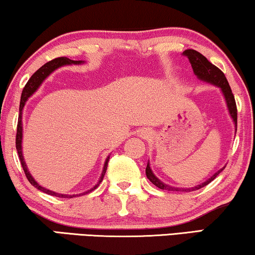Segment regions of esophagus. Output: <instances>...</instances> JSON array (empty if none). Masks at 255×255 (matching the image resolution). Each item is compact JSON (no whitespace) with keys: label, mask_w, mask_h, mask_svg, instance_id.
I'll use <instances>...</instances> for the list:
<instances>
[{"label":"esophagus","mask_w":255,"mask_h":255,"mask_svg":"<svg viewBox=\"0 0 255 255\" xmlns=\"http://www.w3.org/2000/svg\"><path fill=\"white\" fill-rule=\"evenodd\" d=\"M137 134H138L139 137H142V138L150 137V130H149V129H146V128L139 129V130L137 131Z\"/></svg>","instance_id":"1"}]
</instances>
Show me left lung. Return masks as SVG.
I'll return each mask as SVG.
<instances>
[{
	"instance_id": "left-lung-1",
	"label": "left lung",
	"mask_w": 255,
	"mask_h": 255,
	"mask_svg": "<svg viewBox=\"0 0 255 255\" xmlns=\"http://www.w3.org/2000/svg\"><path fill=\"white\" fill-rule=\"evenodd\" d=\"M182 54L188 57L189 62H191V64H192L193 71H194V74L196 75V77H198L199 80L207 82V83H210V84L215 85V87L221 89V91H222V93H223V96L225 98V102H227L229 113H230L232 120H234L236 131H237V106H236L235 96L231 91V88L228 83V80H227V77H225V75L223 74V71H222L221 69H218L216 66H214L213 63L209 62V61L207 60L206 56H203L201 53L194 51V49H186ZM224 168L225 167L218 170L216 173L211 175L209 179H207V180L202 182V184H200L192 188H178V187H173V186L164 184L163 181H160L159 179L157 178L155 174H153L151 168H150L149 163H148V165H146L145 174H146V178H148L153 185L157 186V187L160 189H165V191H172V192H192V191H196V189H200V188L204 187V186H207L209 182L213 181L214 179L224 170Z\"/></svg>"
}]
</instances>
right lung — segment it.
I'll return each mask as SVG.
<instances>
[{"label":"right lung","mask_w":255,"mask_h":255,"mask_svg":"<svg viewBox=\"0 0 255 255\" xmlns=\"http://www.w3.org/2000/svg\"><path fill=\"white\" fill-rule=\"evenodd\" d=\"M82 63H84L83 61H74V60H70V59H68V57H64V56L63 57H57V59L49 61V62L45 63L44 66L39 68V69L35 71L33 75H32L30 80L27 81L26 85H25V88L23 89V92H21V97H20L19 116H18V124H17V134H16V149H17V152H18L20 164H21V166H23L24 173H25V175H26L27 180L30 181L31 185H33L35 188H38L39 191L46 193V194L53 195V196H57V198H64V199L76 198V196H81V195L85 194V193H90V192L93 191V189H96L99 186L100 182L103 181L104 175H105V173H106L107 164H109L110 156L107 157L106 160H105V164H104V168H103L102 175H100V178H99L98 184H97L96 186H93L91 189H89V191H87V192L80 193V194L68 195V194H60V193H55V192H53V191H49V189H46L44 187H41V186L39 185L38 182L34 180V178L30 174V172H28V170H27L26 164H25V162H24L23 151H21V139H23V124H21V114H23V109H24L25 104H26V102H27V99L30 98V97L33 95L35 91L38 90V88L42 84V82H44L46 78H47L49 75L53 73V71L56 70L57 68H60V67H62V66H66V64H82Z\"/></svg>","instance_id":"add662e5"}]
</instances>
